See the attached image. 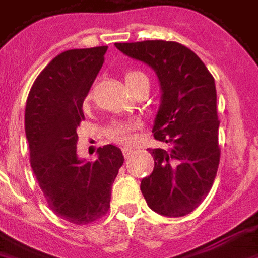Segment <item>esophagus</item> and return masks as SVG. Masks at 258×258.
Listing matches in <instances>:
<instances>
[{
  "label": "esophagus",
  "instance_id": "34e87169",
  "mask_svg": "<svg viewBox=\"0 0 258 258\" xmlns=\"http://www.w3.org/2000/svg\"><path fill=\"white\" fill-rule=\"evenodd\" d=\"M133 153V149H128V148H123V155L124 157H130V155Z\"/></svg>",
  "mask_w": 258,
  "mask_h": 258
}]
</instances>
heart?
<instances>
[{
    "label": "heart",
    "instance_id": "obj_1",
    "mask_svg": "<svg viewBox=\"0 0 258 258\" xmlns=\"http://www.w3.org/2000/svg\"><path fill=\"white\" fill-rule=\"evenodd\" d=\"M124 81L128 87V90L131 91L142 81H148V79L140 70L130 69L124 73ZM138 128H140V124L137 121H116L107 130V138L113 142L130 146L135 141V133Z\"/></svg>",
    "mask_w": 258,
    "mask_h": 258
}]
</instances>
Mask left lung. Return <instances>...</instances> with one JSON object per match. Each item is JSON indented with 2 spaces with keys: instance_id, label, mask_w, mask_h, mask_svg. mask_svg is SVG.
<instances>
[{
  "instance_id": "left-lung-1",
  "label": "left lung",
  "mask_w": 258,
  "mask_h": 258,
  "mask_svg": "<svg viewBox=\"0 0 258 258\" xmlns=\"http://www.w3.org/2000/svg\"><path fill=\"white\" fill-rule=\"evenodd\" d=\"M114 45L149 64L162 85L153 137L167 148L149 149L155 168L141 181L142 195L159 214L186 216L210 192L221 157L214 77L179 42L146 40Z\"/></svg>"
}]
</instances>
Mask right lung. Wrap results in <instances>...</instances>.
<instances>
[{"instance_id":"1","label":"right lung","mask_w":258,"mask_h":258,"mask_svg":"<svg viewBox=\"0 0 258 258\" xmlns=\"http://www.w3.org/2000/svg\"><path fill=\"white\" fill-rule=\"evenodd\" d=\"M107 47L69 49L42 69L25 112L30 164L49 209L74 225L98 221L110 207L112 185L123 166L117 146L98 149L95 162L77 157L76 128L83 102L105 62Z\"/></svg>"}]
</instances>
